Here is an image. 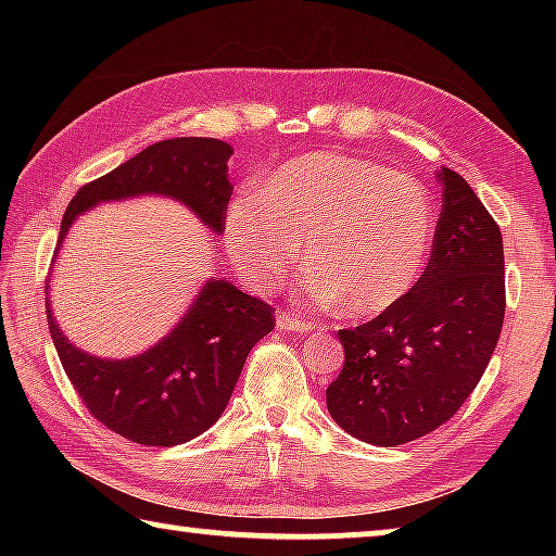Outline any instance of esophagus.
Instances as JSON below:
<instances>
[{
  "mask_svg": "<svg viewBox=\"0 0 556 556\" xmlns=\"http://www.w3.org/2000/svg\"><path fill=\"white\" fill-rule=\"evenodd\" d=\"M277 326L285 328V331H299V333H308V331H314V328H316L312 321H306V318L291 316L289 312L277 314Z\"/></svg>",
  "mask_w": 556,
  "mask_h": 556,
  "instance_id": "34e87169",
  "label": "esophagus"
}]
</instances>
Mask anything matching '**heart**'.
<instances>
[{
	"mask_svg": "<svg viewBox=\"0 0 556 556\" xmlns=\"http://www.w3.org/2000/svg\"><path fill=\"white\" fill-rule=\"evenodd\" d=\"M434 223V203L414 176L318 152L281 166L257 193L235 195L225 244L248 285L271 287L304 240L308 296L365 318L390 312L417 285Z\"/></svg>",
	"mask_w": 556,
	"mask_h": 556,
	"instance_id": "1",
	"label": "heart"
}]
</instances>
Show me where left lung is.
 <instances>
[{"mask_svg": "<svg viewBox=\"0 0 556 556\" xmlns=\"http://www.w3.org/2000/svg\"><path fill=\"white\" fill-rule=\"evenodd\" d=\"M429 265L397 306L341 328L345 363L328 384L338 427L400 446L454 417L491 363L505 318L503 235L466 178L441 168Z\"/></svg>", "mask_w": 556, "mask_h": 556, "instance_id": "left-lung-1", "label": "left lung"}]
</instances>
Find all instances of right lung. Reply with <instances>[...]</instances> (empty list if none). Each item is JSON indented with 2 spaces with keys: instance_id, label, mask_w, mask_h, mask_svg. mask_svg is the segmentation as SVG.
I'll list each match as a JSON object with an SVG mask.
<instances>
[{
  "instance_id": "add662e5",
  "label": "right lung",
  "mask_w": 556,
  "mask_h": 556,
  "mask_svg": "<svg viewBox=\"0 0 556 556\" xmlns=\"http://www.w3.org/2000/svg\"><path fill=\"white\" fill-rule=\"evenodd\" d=\"M230 154V144L208 137H176L147 147L73 195L59 244L83 211L139 193L172 195L220 232L232 195ZM46 316L63 370L86 409L102 427L144 446H176L203 434L228 407L252 345L275 328V308L267 301L225 279L208 281L164 341L127 361L78 351L55 326L49 304Z\"/></svg>"
}]
</instances>
